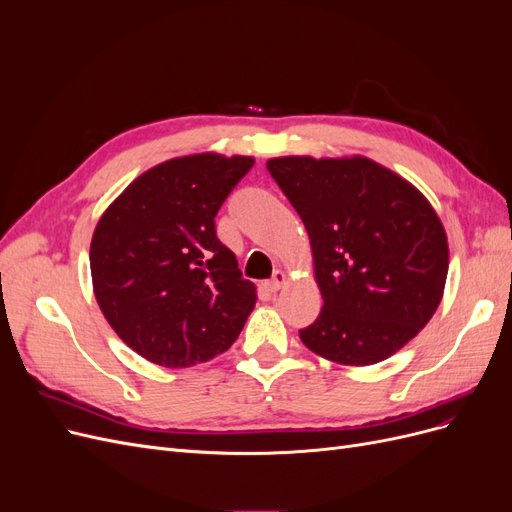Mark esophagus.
Returning a JSON list of instances; mask_svg holds the SVG:
<instances>
[{
    "instance_id": "esophagus-1",
    "label": "esophagus",
    "mask_w": 512,
    "mask_h": 512,
    "mask_svg": "<svg viewBox=\"0 0 512 512\" xmlns=\"http://www.w3.org/2000/svg\"><path fill=\"white\" fill-rule=\"evenodd\" d=\"M286 282H288L286 273H284V271H275L273 280H271V282H267V290H269V292H277L280 288H284V284H286Z\"/></svg>"
}]
</instances>
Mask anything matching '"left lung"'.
<instances>
[{"label": "left lung", "mask_w": 512, "mask_h": 512, "mask_svg": "<svg viewBox=\"0 0 512 512\" xmlns=\"http://www.w3.org/2000/svg\"><path fill=\"white\" fill-rule=\"evenodd\" d=\"M267 168L305 224L324 301L301 342L339 365L389 359L442 301L448 241L438 213L365 156H284Z\"/></svg>", "instance_id": "left-lung-1"}]
</instances>
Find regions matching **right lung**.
Wrapping results in <instances>:
<instances>
[{
    "label": "right lung",
    "mask_w": 512,
    "mask_h": 512,
    "mask_svg": "<svg viewBox=\"0 0 512 512\" xmlns=\"http://www.w3.org/2000/svg\"><path fill=\"white\" fill-rule=\"evenodd\" d=\"M254 166L194 153L138 175L102 213L89 265L113 331L143 359L192 367L226 352L256 305V286L215 237V215Z\"/></svg>",
    "instance_id": "right-lung-1"
}]
</instances>
